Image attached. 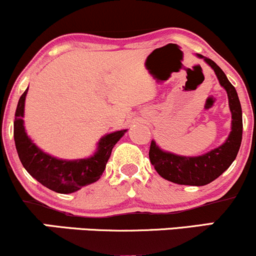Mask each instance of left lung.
<instances>
[{
	"instance_id": "1",
	"label": "left lung",
	"mask_w": 256,
	"mask_h": 256,
	"mask_svg": "<svg viewBox=\"0 0 256 256\" xmlns=\"http://www.w3.org/2000/svg\"><path fill=\"white\" fill-rule=\"evenodd\" d=\"M196 56L202 58L213 70L219 84L228 92V107H230L232 119L230 134L218 148H214L198 156H184V155L173 154L171 152H165L152 140L149 150V158L158 174L167 180L180 185L202 186L210 184L214 179L222 176L234 161L242 142L243 122L242 107H240L238 95L234 85L228 82L225 73L210 58L201 54H196Z\"/></svg>"
}]
</instances>
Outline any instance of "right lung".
Wrapping results in <instances>:
<instances>
[{
	"label": "right lung",
	"instance_id": "right-lung-1",
	"mask_svg": "<svg viewBox=\"0 0 256 256\" xmlns=\"http://www.w3.org/2000/svg\"><path fill=\"white\" fill-rule=\"evenodd\" d=\"M28 90L20 96L14 120L16 148L26 171L44 186L58 194L78 192L83 186L98 182L104 171L112 149L128 130L104 134L98 140L96 152L90 158L62 160L52 156L38 148L25 131L22 118Z\"/></svg>",
	"mask_w": 256,
	"mask_h": 256
}]
</instances>
